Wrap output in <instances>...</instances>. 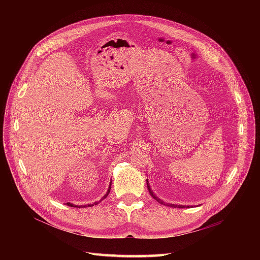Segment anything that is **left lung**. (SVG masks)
<instances>
[{"mask_svg":"<svg viewBox=\"0 0 260 260\" xmlns=\"http://www.w3.org/2000/svg\"><path fill=\"white\" fill-rule=\"evenodd\" d=\"M147 186H148V189H149V192H150V194L152 196V198H153V199H155L159 204H161V205H166V206H171V207H173V208H185V206H178V205H172V204H165L161 200L157 199V198L153 194V192H152V191H151V189H150L149 184H148V181H147ZM187 207H189V206H187Z\"/></svg>","mask_w":260,"mask_h":260,"instance_id":"obj_1","label":"left lung"}]
</instances>
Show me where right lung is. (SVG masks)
Instances as JSON below:
<instances>
[{
	"label": "right lung",
	"mask_w": 260,
	"mask_h": 260,
	"mask_svg": "<svg viewBox=\"0 0 260 260\" xmlns=\"http://www.w3.org/2000/svg\"><path fill=\"white\" fill-rule=\"evenodd\" d=\"M111 183H112V182H111ZM110 189H111V184H110V186H109V189H108V191H107V194H105V197H104V198H103V199H102L101 201H103L104 199H106V198L108 197V194H109V192H110ZM101 201H100V202H101ZM66 205H67V206H70V207H74V208H80L79 206H75V205H73V204H70V203H66ZM94 205H98V203H94V204H92V205H87V206L85 205V206H83L82 208H85V207H90V206H94Z\"/></svg>",
	"instance_id": "add662e5"
}]
</instances>
